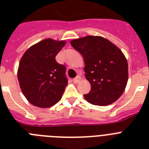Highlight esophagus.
Returning <instances> with one entry per match:
<instances>
[{"instance_id": "obj_1", "label": "esophagus", "mask_w": 149, "mask_h": 149, "mask_svg": "<svg viewBox=\"0 0 149 149\" xmlns=\"http://www.w3.org/2000/svg\"><path fill=\"white\" fill-rule=\"evenodd\" d=\"M80 80H81V77H79V76H77L76 78H74V79H73V82H74L75 84H77V83H79Z\"/></svg>"}]
</instances>
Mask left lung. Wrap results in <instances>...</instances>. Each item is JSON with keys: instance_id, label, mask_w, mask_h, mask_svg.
Wrapping results in <instances>:
<instances>
[{"instance_id": "1", "label": "left lung", "mask_w": 149, "mask_h": 149, "mask_svg": "<svg viewBox=\"0 0 149 149\" xmlns=\"http://www.w3.org/2000/svg\"><path fill=\"white\" fill-rule=\"evenodd\" d=\"M84 57L85 77L91 90L84 94L91 104L106 106L120 97L127 83V62L115 45L100 36H86L70 42Z\"/></svg>"}]
</instances>
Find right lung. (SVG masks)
<instances>
[{"instance_id": "right-lung-1", "label": "right lung", "mask_w": 149, "mask_h": 149, "mask_svg": "<svg viewBox=\"0 0 149 149\" xmlns=\"http://www.w3.org/2000/svg\"><path fill=\"white\" fill-rule=\"evenodd\" d=\"M65 41L46 38L27 50L20 61L17 79L24 97L38 107H49L61 99L68 84L65 66L56 61Z\"/></svg>"}]
</instances>
